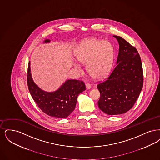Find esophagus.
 I'll return each instance as SVG.
<instances>
[{"instance_id": "obj_1", "label": "esophagus", "mask_w": 160, "mask_h": 160, "mask_svg": "<svg viewBox=\"0 0 160 160\" xmlns=\"http://www.w3.org/2000/svg\"><path fill=\"white\" fill-rule=\"evenodd\" d=\"M86 87L88 89H90L91 88V84L89 83H87L86 84Z\"/></svg>"}]
</instances>
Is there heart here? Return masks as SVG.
<instances>
[{
    "label": "heart",
    "instance_id": "b5f03b06",
    "mask_svg": "<svg viewBox=\"0 0 160 160\" xmlns=\"http://www.w3.org/2000/svg\"><path fill=\"white\" fill-rule=\"evenodd\" d=\"M114 52V46L108 40L89 38L78 45L74 56L80 62L87 64L86 68L90 76L99 79L105 77L111 70ZM75 68L80 70L77 65Z\"/></svg>",
    "mask_w": 160,
    "mask_h": 160
}]
</instances>
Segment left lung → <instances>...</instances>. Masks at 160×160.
Returning a JSON list of instances; mask_svg holds the SVG:
<instances>
[{
    "mask_svg": "<svg viewBox=\"0 0 160 160\" xmlns=\"http://www.w3.org/2000/svg\"><path fill=\"white\" fill-rule=\"evenodd\" d=\"M118 42L117 65L108 78L99 83V108L108 115L126 112L133 107L143 83L142 64L137 49L123 38L113 36Z\"/></svg>",
    "mask_w": 160,
    "mask_h": 160,
    "instance_id": "1",
    "label": "left lung"
}]
</instances>
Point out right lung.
I'll return each instance as SVG.
<instances>
[{"label":"right lung","instance_id":"add662e5","mask_svg":"<svg viewBox=\"0 0 160 160\" xmlns=\"http://www.w3.org/2000/svg\"><path fill=\"white\" fill-rule=\"evenodd\" d=\"M44 42L49 43L50 40L46 39ZM30 72L29 61L27 78L28 88L38 108L52 117H67L76 108L78 95L86 90L84 83L78 80H68L57 90L48 92L40 89L34 83Z\"/></svg>","mask_w":160,"mask_h":160}]
</instances>
